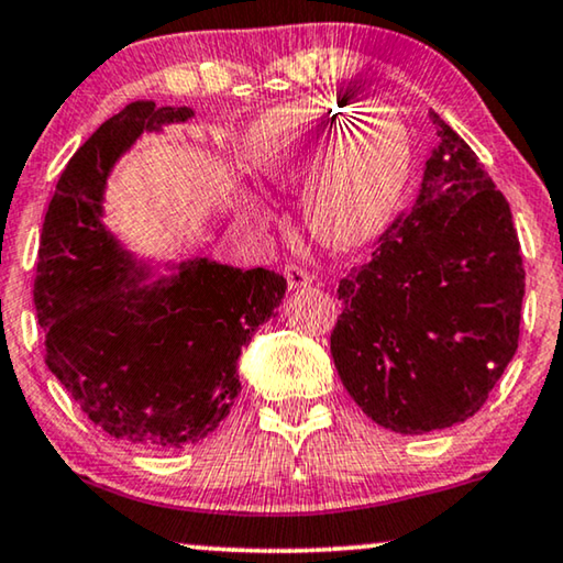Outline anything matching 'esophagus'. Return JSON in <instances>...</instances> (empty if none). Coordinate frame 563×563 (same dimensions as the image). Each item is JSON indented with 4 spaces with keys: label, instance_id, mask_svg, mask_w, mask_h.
I'll list each match as a JSON object with an SVG mask.
<instances>
[{
    "label": "esophagus",
    "instance_id": "1",
    "mask_svg": "<svg viewBox=\"0 0 563 563\" xmlns=\"http://www.w3.org/2000/svg\"><path fill=\"white\" fill-rule=\"evenodd\" d=\"M284 276H287L289 289H305V287H310V284H312L310 272H307V268H302L299 264L284 266Z\"/></svg>",
    "mask_w": 563,
    "mask_h": 563
}]
</instances>
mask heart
I'll return each instance as SVG.
<instances>
[{
    "instance_id": "heart-1",
    "label": "heart",
    "mask_w": 563,
    "mask_h": 563,
    "mask_svg": "<svg viewBox=\"0 0 563 563\" xmlns=\"http://www.w3.org/2000/svg\"><path fill=\"white\" fill-rule=\"evenodd\" d=\"M258 176L276 187L312 181L307 220L335 249L382 233L402 202L412 172V137L384 104L305 99L266 112L245 137Z\"/></svg>"
}]
</instances>
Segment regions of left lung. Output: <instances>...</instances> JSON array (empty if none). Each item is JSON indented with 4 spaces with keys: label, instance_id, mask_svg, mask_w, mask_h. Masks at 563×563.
<instances>
[{
    "label": "left lung",
    "instance_id": "8db88e82",
    "mask_svg": "<svg viewBox=\"0 0 563 563\" xmlns=\"http://www.w3.org/2000/svg\"><path fill=\"white\" fill-rule=\"evenodd\" d=\"M430 120L441 143L420 195L341 279L330 333L353 402L405 435L482 410L518 351L526 295L510 205L464 137Z\"/></svg>",
    "mask_w": 563,
    "mask_h": 563
}]
</instances>
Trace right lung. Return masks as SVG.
<instances>
[{
	"mask_svg": "<svg viewBox=\"0 0 563 563\" xmlns=\"http://www.w3.org/2000/svg\"><path fill=\"white\" fill-rule=\"evenodd\" d=\"M189 107L130 102L74 153L45 212L35 312L45 364L87 418L118 441L168 451L205 441L228 418L238 358L282 305L268 268L189 258L143 284L102 225L107 176L143 133L191 118Z\"/></svg>",
	"mask_w": 563,
	"mask_h": 563,
	"instance_id": "obj_1",
	"label": "right lung"
}]
</instances>
